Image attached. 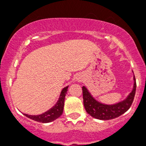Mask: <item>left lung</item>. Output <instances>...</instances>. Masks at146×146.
<instances>
[{"label":"left lung","instance_id":"1","mask_svg":"<svg viewBox=\"0 0 146 146\" xmlns=\"http://www.w3.org/2000/svg\"><path fill=\"white\" fill-rule=\"evenodd\" d=\"M133 90L128 97L123 102L115 104L108 105L99 102L94 99L85 86L82 87V97L83 104L86 112L91 116L99 120H110L120 116L129 109L133 102L136 91V81L134 77Z\"/></svg>","mask_w":146,"mask_h":146}]
</instances>
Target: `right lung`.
<instances>
[{
	"instance_id": "1",
	"label": "right lung",
	"mask_w": 146,
	"mask_h": 146,
	"mask_svg": "<svg viewBox=\"0 0 146 146\" xmlns=\"http://www.w3.org/2000/svg\"><path fill=\"white\" fill-rule=\"evenodd\" d=\"M68 87L64 88L61 91L60 94V98H59L58 101L56 104H55V106L52 107V108L47 112L42 113L38 115H31L24 114L26 117L31 118V119L33 120V121H38V122H41V123H49L51 121H54V120L57 119L60 116L64 111V100H65L66 94L67 93V89Z\"/></svg>"
}]
</instances>
